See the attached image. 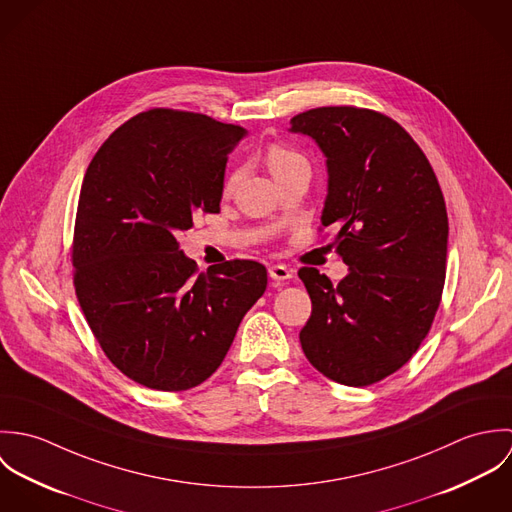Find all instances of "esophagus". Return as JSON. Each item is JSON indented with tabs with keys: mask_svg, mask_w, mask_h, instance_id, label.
<instances>
[{
	"mask_svg": "<svg viewBox=\"0 0 512 512\" xmlns=\"http://www.w3.org/2000/svg\"><path fill=\"white\" fill-rule=\"evenodd\" d=\"M268 274H270V278L276 280V282H288V280H292L293 278L292 270H290L288 266H284V264H274V266H270Z\"/></svg>",
	"mask_w": 512,
	"mask_h": 512,
	"instance_id": "1",
	"label": "esophagus"
}]
</instances>
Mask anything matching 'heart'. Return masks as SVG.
<instances>
[{"label": "heart", "instance_id": "obj_1", "mask_svg": "<svg viewBox=\"0 0 512 512\" xmlns=\"http://www.w3.org/2000/svg\"><path fill=\"white\" fill-rule=\"evenodd\" d=\"M266 163H268V167H270V171L274 173L276 179H280L282 175L290 173L292 169H297V167H309L307 159L297 149L284 146V144H272L266 149ZM238 179H240V171L238 169L230 171L226 181H224V191L230 193L236 187Z\"/></svg>", "mask_w": 512, "mask_h": 512}]
</instances>
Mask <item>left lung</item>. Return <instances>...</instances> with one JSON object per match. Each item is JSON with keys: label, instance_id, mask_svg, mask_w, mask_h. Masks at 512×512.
I'll use <instances>...</instances> for the list:
<instances>
[{"label": "left lung", "instance_id": "1", "mask_svg": "<svg viewBox=\"0 0 512 512\" xmlns=\"http://www.w3.org/2000/svg\"><path fill=\"white\" fill-rule=\"evenodd\" d=\"M327 157L321 226H335L349 274L297 276L311 297L299 331L307 361L347 386L374 384L406 365L432 329L447 254V211L426 153L392 118L321 106L290 120Z\"/></svg>", "mask_w": 512, "mask_h": 512}]
</instances>
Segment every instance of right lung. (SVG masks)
I'll use <instances>...</instances> for the list:
<instances>
[{
	"instance_id": "right-lung-1",
	"label": "right lung",
	"mask_w": 512,
	"mask_h": 512,
	"mask_svg": "<svg viewBox=\"0 0 512 512\" xmlns=\"http://www.w3.org/2000/svg\"><path fill=\"white\" fill-rule=\"evenodd\" d=\"M246 136L207 114L153 108L92 157L74 220L73 284L104 355L134 382L181 392L226 357L268 286L254 260L199 272L177 234L220 213L228 153Z\"/></svg>"
}]
</instances>
